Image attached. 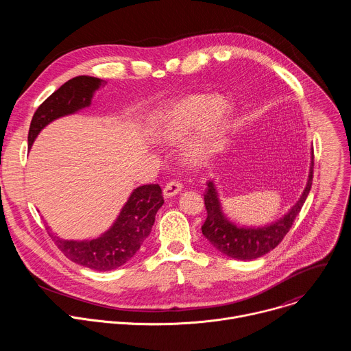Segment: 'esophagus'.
Here are the masks:
<instances>
[{"label": "esophagus", "mask_w": 351, "mask_h": 351, "mask_svg": "<svg viewBox=\"0 0 351 351\" xmlns=\"http://www.w3.org/2000/svg\"><path fill=\"white\" fill-rule=\"evenodd\" d=\"M180 191H182V184H180L179 182H176V180H172V182H169V183L164 187L162 194H164L165 198H171V197L179 194Z\"/></svg>", "instance_id": "esophagus-1"}]
</instances>
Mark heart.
Returning a JSON list of instances; mask_svg holds the SVG:
<instances>
[{
    "instance_id": "1",
    "label": "heart",
    "mask_w": 351,
    "mask_h": 351,
    "mask_svg": "<svg viewBox=\"0 0 351 351\" xmlns=\"http://www.w3.org/2000/svg\"><path fill=\"white\" fill-rule=\"evenodd\" d=\"M232 106L222 94H189L165 104L148 118L154 137L182 145V158L190 165L207 161L218 148L229 123Z\"/></svg>"
}]
</instances>
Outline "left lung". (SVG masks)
<instances>
[{"label":"left lung","instance_id":"obj_1","mask_svg":"<svg viewBox=\"0 0 351 351\" xmlns=\"http://www.w3.org/2000/svg\"><path fill=\"white\" fill-rule=\"evenodd\" d=\"M314 173V152L311 148V164L307 184L295 204L275 222L263 226H245L233 222L223 211L222 202L215 182H207L208 189L204 194L207 219L202 226L204 237L221 254L241 261H252L274 250L291 228L295 217L306 203L311 190Z\"/></svg>","mask_w":351,"mask_h":351}]
</instances>
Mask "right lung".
<instances>
[{
  "instance_id": "obj_1",
  "label": "right lung",
  "mask_w": 351,
  "mask_h": 351,
  "mask_svg": "<svg viewBox=\"0 0 351 351\" xmlns=\"http://www.w3.org/2000/svg\"><path fill=\"white\" fill-rule=\"evenodd\" d=\"M103 84H106L103 79L76 76L49 95L33 115L27 136L29 148L47 125L90 107L95 91ZM162 204L161 187L158 184H144L130 193L110 229L98 237L66 240L51 233L49 226L47 229L61 252L75 264L94 271H112L136 256L152 232L156 215Z\"/></svg>"
}]
</instances>
